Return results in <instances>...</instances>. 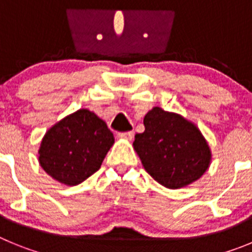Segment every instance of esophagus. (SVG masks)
<instances>
[{"mask_svg":"<svg viewBox=\"0 0 252 252\" xmlns=\"http://www.w3.org/2000/svg\"><path fill=\"white\" fill-rule=\"evenodd\" d=\"M119 137L120 139H124V140H132L133 132L132 131H127V132H120Z\"/></svg>","mask_w":252,"mask_h":252,"instance_id":"34e87169","label":"esophagus"}]
</instances>
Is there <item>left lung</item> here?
I'll list each match as a JSON object with an SVG mask.
<instances>
[{
	"instance_id": "1",
	"label": "left lung",
	"mask_w": 252,
	"mask_h": 252,
	"mask_svg": "<svg viewBox=\"0 0 252 252\" xmlns=\"http://www.w3.org/2000/svg\"><path fill=\"white\" fill-rule=\"evenodd\" d=\"M144 126L145 131L135 135L133 149L158 183L170 189L183 188L204 174L212 155L194 124L154 107L144 117Z\"/></svg>"
}]
</instances>
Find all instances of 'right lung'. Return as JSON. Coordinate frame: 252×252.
Returning a JSON list of instances; mask_svg holds the SVG:
<instances>
[{
	"label": "right lung",
	"mask_w": 252,
	"mask_h": 252,
	"mask_svg": "<svg viewBox=\"0 0 252 252\" xmlns=\"http://www.w3.org/2000/svg\"><path fill=\"white\" fill-rule=\"evenodd\" d=\"M113 142L106 122L82 108L49 128L40 145L39 162L60 183L78 186L101 168Z\"/></svg>",
	"instance_id": "1"
}]
</instances>
